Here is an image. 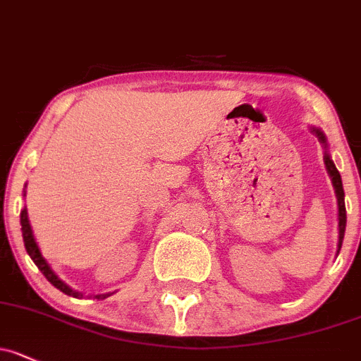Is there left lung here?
<instances>
[{
    "instance_id": "obj_1",
    "label": "left lung",
    "mask_w": 361,
    "mask_h": 361,
    "mask_svg": "<svg viewBox=\"0 0 361 361\" xmlns=\"http://www.w3.org/2000/svg\"><path fill=\"white\" fill-rule=\"evenodd\" d=\"M313 133L318 136V140H320L324 145H327V143H325L324 133H322L320 130H314V128H313ZM324 159H325V166H327L329 174H331V178H332L334 188H336L337 204H339V249H341V244H343V238H344V230H346V206H344L343 181H341V174H339V171L336 169V166H334L332 159L329 157L327 154H325Z\"/></svg>"
}]
</instances>
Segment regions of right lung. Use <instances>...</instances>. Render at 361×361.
<instances>
[{"label":"right lung","mask_w":361,"mask_h":361,"mask_svg":"<svg viewBox=\"0 0 361 361\" xmlns=\"http://www.w3.org/2000/svg\"><path fill=\"white\" fill-rule=\"evenodd\" d=\"M20 225H22V237H24V245H25V250H27V254L30 256V259L36 263V267L39 268L41 273H43L44 276L48 279V282L53 283V286L56 287L59 290H62L63 294L67 295H74V298H78L79 292H74L71 289V287H67L66 283L62 282V280L59 279V276L55 275V273L51 271V268L48 267V263L44 261V257L41 256L39 252V247H37L36 240H34V235H32V230H30V225H29V218H27V209H24L20 212ZM100 298V295H98ZM105 298V295H104Z\"/></svg>","instance_id":"add662e5"}]
</instances>
